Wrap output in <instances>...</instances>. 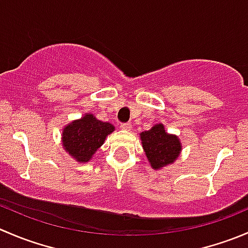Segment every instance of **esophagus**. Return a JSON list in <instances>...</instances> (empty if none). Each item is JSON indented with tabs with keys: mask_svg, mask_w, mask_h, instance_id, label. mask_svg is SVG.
Instances as JSON below:
<instances>
[{
	"mask_svg": "<svg viewBox=\"0 0 248 248\" xmlns=\"http://www.w3.org/2000/svg\"><path fill=\"white\" fill-rule=\"evenodd\" d=\"M121 129H124V131H131L132 129V124H129V122H126V124H121Z\"/></svg>",
	"mask_w": 248,
	"mask_h": 248,
	"instance_id": "1",
	"label": "esophagus"
}]
</instances>
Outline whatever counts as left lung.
<instances>
[{"label":"left lung","instance_id":"obj_1","mask_svg":"<svg viewBox=\"0 0 248 248\" xmlns=\"http://www.w3.org/2000/svg\"><path fill=\"white\" fill-rule=\"evenodd\" d=\"M142 149L154 169L163 168L177 159L181 152V142L174 134L167 133L162 124L140 133Z\"/></svg>","mask_w":248,"mask_h":248}]
</instances>
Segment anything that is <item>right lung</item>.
Instances as JSON below:
<instances>
[{
    "mask_svg": "<svg viewBox=\"0 0 248 248\" xmlns=\"http://www.w3.org/2000/svg\"><path fill=\"white\" fill-rule=\"evenodd\" d=\"M114 129L115 127L111 124L99 121L87 112L81 119L74 120L64 127L62 145L76 161L86 163Z\"/></svg>",
    "mask_w": 248,
    "mask_h": 248,
    "instance_id": "right-lung-1",
    "label": "right lung"
}]
</instances>
